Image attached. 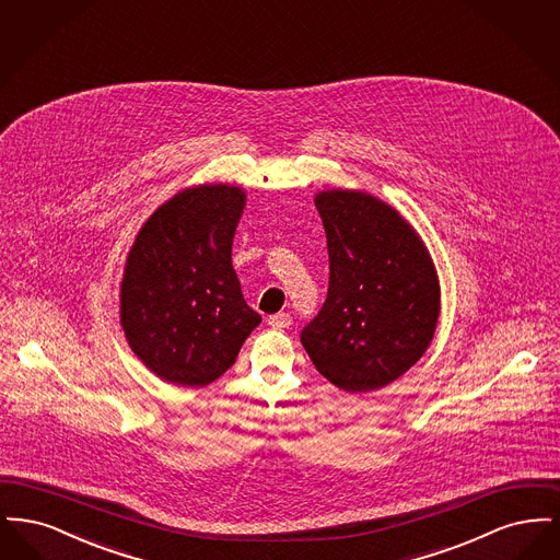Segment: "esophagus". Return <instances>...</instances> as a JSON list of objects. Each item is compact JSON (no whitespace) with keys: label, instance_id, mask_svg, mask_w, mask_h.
<instances>
[{"label":"esophagus","instance_id":"obj_1","mask_svg":"<svg viewBox=\"0 0 560 560\" xmlns=\"http://www.w3.org/2000/svg\"><path fill=\"white\" fill-rule=\"evenodd\" d=\"M268 325L272 329H288L292 325V317L288 313H279V315H272L268 317Z\"/></svg>","mask_w":560,"mask_h":560}]
</instances>
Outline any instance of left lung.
I'll list each match as a JSON object with an SVG mask.
<instances>
[{"label":"left lung","mask_w":560,"mask_h":560,"mask_svg":"<svg viewBox=\"0 0 560 560\" xmlns=\"http://www.w3.org/2000/svg\"><path fill=\"white\" fill-rule=\"evenodd\" d=\"M327 254L329 290L302 329L317 372L345 393L388 386L430 347L441 285L418 231L393 206L363 190L315 195Z\"/></svg>","instance_id":"left-lung-1"}]
</instances>
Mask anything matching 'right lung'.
Segmentation results:
<instances>
[{
	"label": "right lung",
	"mask_w": 560,
	"mask_h": 560,
	"mask_svg": "<svg viewBox=\"0 0 560 560\" xmlns=\"http://www.w3.org/2000/svg\"><path fill=\"white\" fill-rule=\"evenodd\" d=\"M245 190L197 185L161 203L126 258L119 320L133 354L163 382L201 388L226 372L262 317L231 262Z\"/></svg>",
	"instance_id": "1"
}]
</instances>
